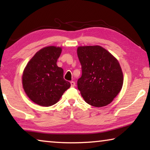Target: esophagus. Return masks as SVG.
I'll return each instance as SVG.
<instances>
[{"instance_id": "obj_1", "label": "esophagus", "mask_w": 150, "mask_h": 150, "mask_svg": "<svg viewBox=\"0 0 150 150\" xmlns=\"http://www.w3.org/2000/svg\"><path fill=\"white\" fill-rule=\"evenodd\" d=\"M70 84H71V87H74L75 85H76V83L74 81H71Z\"/></svg>"}]
</instances>
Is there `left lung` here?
<instances>
[{
	"instance_id": "1",
	"label": "left lung",
	"mask_w": 150,
	"mask_h": 150,
	"mask_svg": "<svg viewBox=\"0 0 150 150\" xmlns=\"http://www.w3.org/2000/svg\"><path fill=\"white\" fill-rule=\"evenodd\" d=\"M77 54L82 65L78 89L84 100L95 107L111 103L124 83L117 59L100 46H79Z\"/></svg>"
}]
</instances>
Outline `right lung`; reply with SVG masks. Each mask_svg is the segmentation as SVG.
I'll list each match as a JSON object with an SVG mask.
<instances>
[{
  "label": "right lung",
  "mask_w": 150,
  "mask_h": 150,
  "mask_svg": "<svg viewBox=\"0 0 150 150\" xmlns=\"http://www.w3.org/2000/svg\"><path fill=\"white\" fill-rule=\"evenodd\" d=\"M61 51V47H44L35 54L24 69L22 87L29 99L38 105H54L70 87V83L63 79V69L57 65Z\"/></svg>",
  "instance_id": "obj_1"
}]
</instances>
